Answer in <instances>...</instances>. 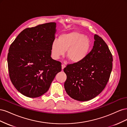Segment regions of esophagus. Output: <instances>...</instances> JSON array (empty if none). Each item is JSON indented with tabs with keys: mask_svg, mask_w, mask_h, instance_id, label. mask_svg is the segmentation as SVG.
<instances>
[{
	"mask_svg": "<svg viewBox=\"0 0 127 127\" xmlns=\"http://www.w3.org/2000/svg\"><path fill=\"white\" fill-rule=\"evenodd\" d=\"M61 67H62V69L63 70L64 69L65 67H66V65L64 64H63L62 65H61Z\"/></svg>",
	"mask_w": 127,
	"mask_h": 127,
	"instance_id": "esophagus-1",
	"label": "esophagus"
}]
</instances>
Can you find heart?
I'll use <instances>...</instances> for the list:
<instances>
[{
  "instance_id": "obj_1",
  "label": "heart",
  "mask_w": 127,
  "mask_h": 127,
  "mask_svg": "<svg viewBox=\"0 0 127 127\" xmlns=\"http://www.w3.org/2000/svg\"><path fill=\"white\" fill-rule=\"evenodd\" d=\"M91 48L90 39L85 34L78 31L62 34L58 41L53 42L51 54L54 59H58L67 51L66 57L72 63L77 64L85 59Z\"/></svg>"
}]
</instances>
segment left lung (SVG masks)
I'll list each match as a JSON object with an SVG mask.
<instances>
[{
    "label": "left lung",
    "mask_w": 127,
    "mask_h": 127,
    "mask_svg": "<svg viewBox=\"0 0 127 127\" xmlns=\"http://www.w3.org/2000/svg\"><path fill=\"white\" fill-rule=\"evenodd\" d=\"M93 49L86 58L64 69L67 75L64 89L72 98L87 101L104 89L112 69L113 57L108 46L97 34Z\"/></svg>",
    "instance_id": "1"
}]
</instances>
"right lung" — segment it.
Segmentation results:
<instances>
[{"instance_id": "obj_1", "label": "right lung", "mask_w": 127, "mask_h": 127, "mask_svg": "<svg viewBox=\"0 0 127 127\" xmlns=\"http://www.w3.org/2000/svg\"><path fill=\"white\" fill-rule=\"evenodd\" d=\"M55 22L27 28L10 45L7 56L9 75L16 90L27 97H39L47 92L61 64L51 57L55 40Z\"/></svg>"}]
</instances>
